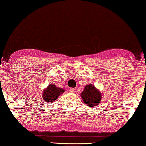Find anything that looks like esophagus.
Returning <instances> with one entry per match:
<instances>
[{
    "label": "esophagus",
    "instance_id": "obj_1",
    "mask_svg": "<svg viewBox=\"0 0 146 146\" xmlns=\"http://www.w3.org/2000/svg\"><path fill=\"white\" fill-rule=\"evenodd\" d=\"M69 92H71V93H73V92H75V90L74 88H70L69 89Z\"/></svg>",
    "mask_w": 146,
    "mask_h": 146
}]
</instances>
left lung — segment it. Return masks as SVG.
Here are the masks:
<instances>
[{"label":"left lung","mask_w":146,"mask_h":146,"mask_svg":"<svg viewBox=\"0 0 146 146\" xmlns=\"http://www.w3.org/2000/svg\"><path fill=\"white\" fill-rule=\"evenodd\" d=\"M81 97L84 103L89 107L98 105L102 98L101 93L92 84L86 86L84 91L81 93Z\"/></svg>","instance_id":"8db88e82"}]
</instances>
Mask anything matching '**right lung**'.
I'll list each match as a JSON object with an SVG mask.
<instances>
[{"label":"right lung","mask_w":146,"mask_h":146,"mask_svg":"<svg viewBox=\"0 0 146 146\" xmlns=\"http://www.w3.org/2000/svg\"><path fill=\"white\" fill-rule=\"evenodd\" d=\"M65 91L64 89L56 87L54 84H50L47 89L44 90L43 98L45 101L52 103Z\"/></svg>","instance_id":"add662e5"}]
</instances>
